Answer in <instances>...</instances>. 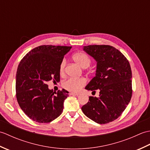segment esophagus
<instances>
[{
	"instance_id": "esophagus-1",
	"label": "esophagus",
	"mask_w": 150,
	"mask_h": 150,
	"mask_svg": "<svg viewBox=\"0 0 150 150\" xmlns=\"http://www.w3.org/2000/svg\"><path fill=\"white\" fill-rule=\"evenodd\" d=\"M69 94L71 95H77V96L79 95H80V93H74V92H71Z\"/></svg>"
}]
</instances>
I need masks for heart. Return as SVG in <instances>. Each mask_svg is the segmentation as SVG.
Listing matches in <instances>:
<instances>
[{
    "label": "heart",
    "instance_id": "b5f03b06",
    "mask_svg": "<svg viewBox=\"0 0 150 150\" xmlns=\"http://www.w3.org/2000/svg\"><path fill=\"white\" fill-rule=\"evenodd\" d=\"M73 59L82 68H88L91 64V59L90 58V57L83 52H78L75 53L73 55ZM66 64V62L65 59H63L60 62L59 71L61 75L64 74V73ZM85 84L86 80L83 78H69L63 82L62 86L68 91L77 92L80 90L82 86H84Z\"/></svg>",
    "mask_w": 150,
    "mask_h": 150
}]
</instances>
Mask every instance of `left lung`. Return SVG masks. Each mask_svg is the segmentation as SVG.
Segmentation results:
<instances>
[{
	"mask_svg": "<svg viewBox=\"0 0 150 150\" xmlns=\"http://www.w3.org/2000/svg\"><path fill=\"white\" fill-rule=\"evenodd\" d=\"M83 50L96 60L95 76L85 89L99 90V97H90L81 108L84 114L98 124L112 122L126 109L132 95V69L123 54L108 45H90Z\"/></svg>",
	"mask_w": 150,
	"mask_h": 150,
	"instance_id": "left-lung-1",
	"label": "left lung"
}]
</instances>
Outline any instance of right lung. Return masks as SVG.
<instances>
[{
	"label": "right lung",
	"instance_id": "obj_1",
	"mask_svg": "<svg viewBox=\"0 0 150 150\" xmlns=\"http://www.w3.org/2000/svg\"><path fill=\"white\" fill-rule=\"evenodd\" d=\"M71 46L42 45L21 60L16 74V97L22 110L36 122L47 123L62 113L68 92L50 90L47 82H60L59 67Z\"/></svg>",
	"mask_w": 150,
	"mask_h": 150
}]
</instances>
